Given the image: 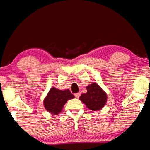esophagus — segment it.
I'll list each match as a JSON object with an SVG mask.
<instances>
[{
  "instance_id": "esophagus-1",
  "label": "esophagus",
  "mask_w": 150,
  "mask_h": 150,
  "mask_svg": "<svg viewBox=\"0 0 150 150\" xmlns=\"http://www.w3.org/2000/svg\"><path fill=\"white\" fill-rule=\"evenodd\" d=\"M80 95H81V93L80 92H78V93H76L75 95H74V96H75V97L76 98H77V99H78V98L80 97Z\"/></svg>"
}]
</instances>
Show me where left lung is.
<instances>
[{
	"instance_id": "1",
	"label": "left lung",
	"mask_w": 150,
	"mask_h": 150,
	"mask_svg": "<svg viewBox=\"0 0 150 150\" xmlns=\"http://www.w3.org/2000/svg\"><path fill=\"white\" fill-rule=\"evenodd\" d=\"M87 92L82 94L79 99L93 111L101 110L107 102L106 92L97 83H92L86 87Z\"/></svg>"
}]
</instances>
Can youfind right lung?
I'll list each match as a JSON object with an SVG mask.
<instances>
[{
    "instance_id": "add662e5",
    "label": "right lung",
    "mask_w": 150,
    "mask_h": 150,
    "mask_svg": "<svg viewBox=\"0 0 150 150\" xmlns=\"http://www.w3.org/2000/svg\"><path fill=\"white\" fill-rule=\"evenodd\" d=\"M74 96L69 90H61L53 87L48 92L43 101L44 108L48 112L58 115L62 111L64 105L69 99H74Z\"/></svg>"
}]
</instances>
